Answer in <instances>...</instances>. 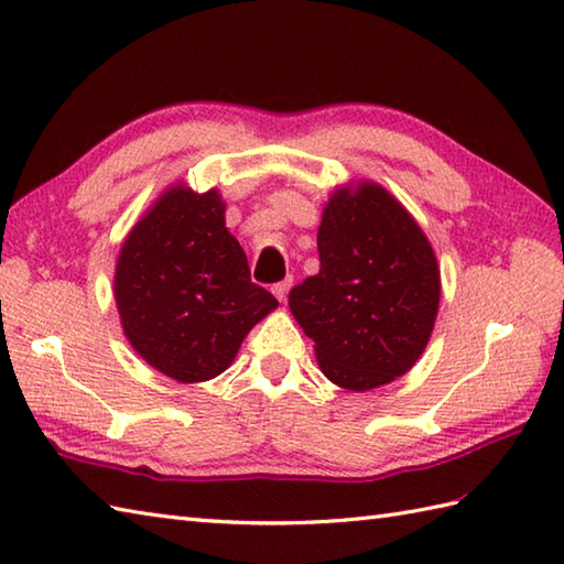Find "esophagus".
<instances>
[{
    "label": "esophagus",
    "mask_w": 564,
    "mask_h": 564,
    "mask_svg": "<svg viewBox=\"0 0 564 564\" xmlns=\"http://www.w3.org/2000/svg\"><path fill=\"white\" fill-rule=\"evenodd\" d=\"M291 283H293L291 279H285V281H281V283H275V285H273V289H271V291H273V295H275V297H279V301H281V303L285 301V295H289V291H291Z\"/></svg>",
    "instance_id": "34e87169"
}]
</instances>
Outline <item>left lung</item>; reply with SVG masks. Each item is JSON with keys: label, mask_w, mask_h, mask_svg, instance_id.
Here are the masks:
<instances>
[{"label": "left lung", "mask_w": 564, "mask_h": 564, "mask_svg": "<svg viewBox=\"0 0 564 564\" xmlns=\"http://www.w3.org/2000/svg\"><path fill=\"white\" fill-rule=\"evenodd\" d=\"M319 273L289 307L334 386L366 392L404 376L434 332L441 271L422 227L376 182L337 186L317 230Z\"/></svg>", "instance_id": "8db88e82"}]
</instances>
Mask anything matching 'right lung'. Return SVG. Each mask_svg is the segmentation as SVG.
<instances>
[{
    "label": "right lung",
    "mask_w": 564,
    "mask_h": 564,
    "mask_svg": "<svg viewBox=\"0 0 564 564\" xmlns=\"http://www.w3.org/2000/svg\"><path fill=\"white\" fill-rule=\"evenodd\" d=\"M113 297L135 354L176 382L220 376L249 329L279 307L251 283L220 191L186 184L164 188L123 239Z\"/></svg>",
    "instance_id": "obj_1"
}]
</instances>
